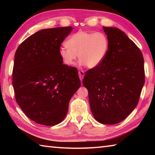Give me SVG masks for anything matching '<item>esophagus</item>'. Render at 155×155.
Returning a JSON list of instances; mask_svg holds the SVG:
<instances>
[{
    "label": "esophagus",
    "instance_id": "obj_1",
    "mask_svg": "<svg viewBox=\"0 0 155 155\" xmlns=\"http://www.w3.org/2000/svg\"><path fill=\"white\" fill-rule=\"evenodd\" d=\"M78 74H79L80 80L82 81V80L83 79L84 75H85V72H84L83 70H79V71H78Z\"/></svg>",
    "mask_w": 155,
    "mask_h": 155
}]
</instances>
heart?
Instances as JSON below:
<instances>
[{
  "label": "heart",
  "instance_id": "heart-1",
  "mask_svg": "<svg viewBox=\"0 0 155 155\" xmlns=\"http://www.w3.org/2000/svg\"><path fill=\"white\" fill-rule=\"evenodd\" d=\"M65 46L61 47L59 51L65 65H74L78 55L81 65L94 68L105 59L109 48V40L103 32L80 31L68 39Z\"/></svg>",
  "mask_w": 155,
  "mask_h": 155
}]
</instances>
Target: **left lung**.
<instances>
[{
	"mask_svg": "<svg viewBox=\"0 0 155 155\" xmlns=\"http://www.w3.org/2000/svg\"><path fill=\"white\" fill-rule=\"evenodd\" d=\"M109 40L104 61L85 72L90 108L98 122L115 124L124 120L137 105L145 82L140 49L117 28L103 27Z\"/></svg>",
	"mask_w": 155,
	"mask_h": 155,
	"instance_id": "1",
	"label": "left lung"
}]
</instances>
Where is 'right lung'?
Listing matches in <instances>:
<instances>
[{
	"mask_svg": "<svg viewBox=\"0 0 155 155\" xmlns=\"http://www.w3.org/2000/svg\"><path fill=\"white\" fill-rule=\"evenodd\" d=\"M72 30V27L40 30L15 52L12 73L15 101L38 124L54 126L62 122L81 86L78 70L63 64L59 53Z\"/></svg>",
	"mask_w": 155,
	"mask_h": 155,
	"instance_id": "right-lung-1",
	"label": "right lung"
}]
</instances>
